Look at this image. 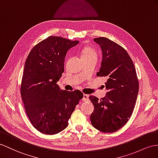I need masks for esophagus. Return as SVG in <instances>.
I'll list each match as a JSON object with an SVG mask.
<instances>
[{
    "instance_id": "34e87169",
    "label": "esophagus",
    "mask_w": 158,
    "mask_h": 158,
    "mask_svg": "<svg viewBox=\"0 0 158 158\" xmlns=\"http://www.w3.org/2000/svg\"><path fill=\"white\" fill-rule=\"evenodd\" d=\"M83 102H87L89 100V95L87 94H83V98L82 99Z\"/></svg>"
}]
</instances>
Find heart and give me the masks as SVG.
Instances as JSON below:
<instances>
[{
    "label": "heart",
    "instance_id": "b5f03b06",
    "mask_svg": "<svg viewBox=\"0 0 158 158\" xmlns=\"http://www.w3.org/2000/svg\"><path fill=\"white\" fill-rule=\"evenodd\" d=\"M81 57L82 59L90 58V57H98V52L91 47H85L81 51Z\"/></svg>",
    "mask_w": 158,
    "mask_h": 158
}]
</instances>
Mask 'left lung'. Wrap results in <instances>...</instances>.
I'll list each match as a JSON object with an SVG mask.
<instances>
[{
	"mask_svg": "<svg viewBox=\"0 0 158 158\" xmlns=\"http://www.w3.org/2000/svg\"><path fill=\"white\" fill-rule=\"evenodd\" d=\"M103 52L98 77H106V96L89 98L94 106L90 119L99 131L112 133L127 123L131 116L139 91L136 70L130 56L122 47L106 37L95 38Z\"/></svg>",
	"mask_w": 158,
	"mask_h": 158,
	"instance_id": "left-lung-1",
	"label": "left lung"
}]
</instances>
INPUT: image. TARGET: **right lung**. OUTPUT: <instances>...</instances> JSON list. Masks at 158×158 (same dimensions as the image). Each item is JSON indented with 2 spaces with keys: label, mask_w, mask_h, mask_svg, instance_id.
<instances>
[{
  "label": "right lung",
  "mask_w": 158,
  "mask_h": 158,
  "mask_svg": "<svg viewBox=\"0 0 158 158\" xmlns=\"http://www.w3.org/2000/svg\"><path fill=\"white\" fill-rule=\"evenodd\" d=\"M78 43L77 40L49 36L36 44L27 58L21 98L31 124L44 134H56L65 129L83 97L79 90L63 91L56 83L64 72L67 52Z\"/></svg>",
  "instance_id": "add662e5"
}]
</instances>
